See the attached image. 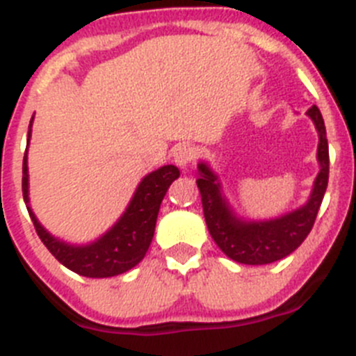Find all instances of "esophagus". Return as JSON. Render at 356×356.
<instances>
[{
    "instance_id": "esophagus-1",
    "label": "esophagus",
    "mask_w": 356,
    "mask_h": 356,
    "mask_svg": "<svg viewBox=\"0 0 356 356\" xmlns=\"http://www.w3.org/2000/svg\"><path fill=\"white\" fill-rule=\"evenodd\" d=\"M172 159H175L176 165L187 168L188 163L196 159V147L193 144H178L175 151H172Z\"/></svg>"
}]
</instances>
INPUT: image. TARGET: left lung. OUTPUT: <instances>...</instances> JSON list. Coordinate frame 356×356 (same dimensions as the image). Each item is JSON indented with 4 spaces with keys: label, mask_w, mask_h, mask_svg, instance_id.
<instances>
[{
    "label": "left lung",
    "mask_w": 356,
    "mask_h": 356,
    "mask_svg": "<svg viewBox=\"0 0 356 356\" xmlns=\"http://www.w3.org/2000/svg\"><path fill=\"white\" fill-rule=\"evenodd\" d=\"M307 115L312 119L319 134L317 162L321 169L307 203L285 216L269 221H242L229 209L228 201L222 196L221 184L217 180L216 172L205 162L197 163L200 178L196 184L201 193L207 226L219 250L228 259L246 266L276 262L298 250L310 234L328 187L330 155L325 121L319 108L312 105L307 110Z\"/></svg>",
    "instance_id": "obj_1"
}]
</instances>
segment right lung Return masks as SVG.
<instances>
[{"instance_id": "right-lung-1", "label": "right lung", "mask_w": 356, "mask_h": 356, "mask_svg": "<svg viewBox=\"0 0 356 356\" xmlns=\"http://www.w3.org/2000/svg\"><path fill=\"white\" fill-rule=\"evenodd\" d=\"M30 134L31 122L28 130V144H30ZM178 176H180V171L176 165H163L144 176L131 197L127 212L119 217V221L97 241L83 244V246H74V244H67L60 238L53 237L48 229L37 221L35 213L31 212L28 205L30 203L28 149L24 151L23 159V197L37 235L62 266L87 278H108V276H118L130 271L131 267H135L144 259L155 234L160 203L168 193L169 185Z\"/></svg>"}]
</instances>
